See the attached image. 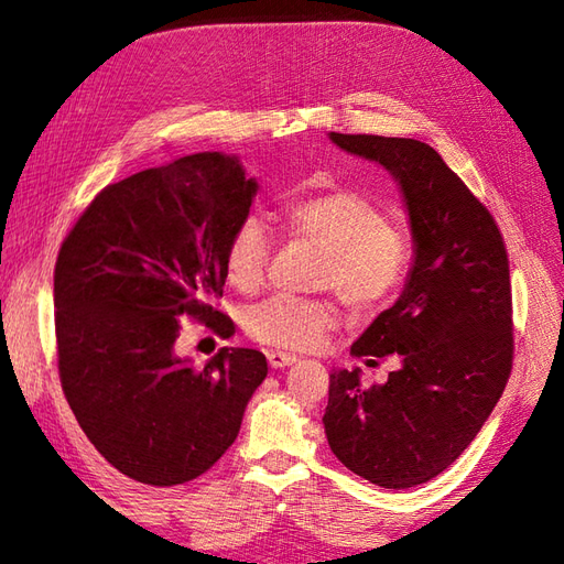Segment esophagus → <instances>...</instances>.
<instances>
[{"label": "esophagus", "mask_w": 564, "mask_h": 564, "mask_svg": "<svg viewBox=\"0 0 564 564\" xmlns=\"http://www.w3.org/2000/svg\"><path fill=\"white\" fill-rule=\"evenodd\" d=\"M267 358H269V366L271 368H285V366H293L297 358L293 356V354H285V351H269L267 354Z\"/></svg>", "instance_id": "34e87169"}]
</instances>
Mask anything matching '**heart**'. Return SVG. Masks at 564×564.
I'll return each instance as SVG.
<instances>
[{
    "mask_svg": "<svg viewBox=\"0 0 564 564\" xmlns=\"http://www.w3.org/2000/svg\"><path fill=\"white\" fill-rule=\"evenodd\" d=\"M283 225L295 237L322 247L319 289H334L344 303L370 310L398 291L412 259V239L400 220L386 218L378 200L354 188H332L283 206ZM269 230L254 215L227 239L223 267L232 289L254 293L267 279ZM339 325V307L329 297L271 295L249 307L245 329L251 339L279 349L307 351L325 344Z\"/></svg>",
    "mask_w": 564,
    "mask_h": 564,
    "instance_id": "b5f03b06",
    "label": "heart"
}]
</instances>
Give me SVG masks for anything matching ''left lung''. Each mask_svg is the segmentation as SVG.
<instances>
[{"label": "left lung", "mask_w": 564, "mask_h": 564, "mask_svg": "<svg viewBox=\"0 0 564 564\" xmlns=\"http://www.w3.org/2000/svg\"><path fill=\"white\" fill-rule=\"evenodd\" d=\"M334 145L394 176L414 261L404 291L351 346L400 361L382 386L332 370L322 424L332 453L386 489L441 475L470 446L513 361L509 259L499 227L441 154L412 138L329 133ZM376 364V361H373Z\"/></svg>", "instance_id": "8db88e82"}]
</instances>
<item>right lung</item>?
<instances>
[{
  "label": "right lung",
  "mask_w": 564,
  "mask_h": 564,
  "mask_svg": "<svg viewBox=\"0 0 564 564\" xmlns=\"http://www.w3.org/2000/svg\"><path fill=\"white\" fill-rule=\"evenodd\" d=\"M259 184L237 158L198 152L106 186L55 261V337L63 392L116 470L174 487L220 460L267 378L257 349H223L198 368L176 356L184 319L218 337L225 247Z\"/></svg>",
  "instance_id": "1"
}]
</instances>
